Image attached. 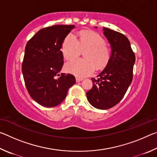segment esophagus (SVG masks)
<instances>
[{
    "mask_svg": "<svg viewBox=\"0 0 157 157\" xmlns=\"http://www.w3.org/2000/svg\"><path fill=\"white\" fill-rule=\"evenodd\" d=\"M82 79H83V78H79V77H76V82H80V81L82 80Z\"/></svg>",
    "mask_w": 157,
    "mask_h": 157,
    "instance_id": "1",
    "label": "esophagus"
}]
</instances>
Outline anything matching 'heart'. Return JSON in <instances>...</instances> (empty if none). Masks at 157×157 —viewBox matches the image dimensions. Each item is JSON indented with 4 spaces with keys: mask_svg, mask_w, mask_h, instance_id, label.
<instances>
[{
    "mask_svg": "<svg viewBox=\"0 0 157 157\" xmlns=\"http://www.w3.org/2000/svg\"><path fill=\"white\" fill-rule=\"evenodd\" d=\"M100 34L92 31H83L79 38L73 33L68 34L63 40L61 50L66 60L78 57L82 50L85 59H77L66 65V70L76 76L85 77L91 75L95 67H105L110 59V49Z\"/></svg>",
    "mask_w": 157,
    "mask_h": 157,
    "instance_id": "obj_1",
    "label": "heart"
}]
</instances>
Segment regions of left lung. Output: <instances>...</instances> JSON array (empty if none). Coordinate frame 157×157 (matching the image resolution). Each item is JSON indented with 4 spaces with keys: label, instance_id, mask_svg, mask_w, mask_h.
Wrapping results in <instances>:
<instances>
[{
    "label": "left lung",
    "instance_id": "8db88e82",
    "mask_svg": "<svg viewBox=\"0 0 157 157\" xmlns=\"http://www.w3.org/2000/svg\"><path fill=\"white\" fill-rule=\"evenodd\" d=\"M103 31L111 44L110 59L98 78H91L94 85L86 97L94 107L107 109L123 99L132 83L135 55L124 34L107 28Z\"/></svg>",
    "mask_w": 157,
    "mask_h": 157
}]
</instances>
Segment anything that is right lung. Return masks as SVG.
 <instances>
[{
    "label": "right lung",
    "instance_id": "1",
    "mask_svg": "<svg viewBox=\"0 0 157 157\" xmlns=\"http://www.w3.org/2000/svg\"><path fill=\"white\" fill-rule=\"evenodd\" d=\"M74 28L73 25L44 28L25 46L22 73L26 89L31 98L44 107L59 105L76 82L73 75L59 73L63 64L61 48Z\"/></svg>",
    "mask_w": 157,
    "mask_h": 157
}]
</instances>
